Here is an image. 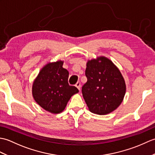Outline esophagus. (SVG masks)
<instances>
[{
	"instance_id": "34e87169",
	"label": "esophagus",
	"mask_w": 155,
	"mask_h": 155,
	"mask_svg": "<svg viewBox=\"0 0 155 155\" xmlns=\"http://www.w3.org/2000/svg\"><path fill=\"white\" fill-rule=\"evenodd\" d=\"M75 86L77 87V88H78V90H79V91L81 90V83H80V82H79V81H78V82H77V83H76V84H75Z\"/></svg>"
}]
</instances>
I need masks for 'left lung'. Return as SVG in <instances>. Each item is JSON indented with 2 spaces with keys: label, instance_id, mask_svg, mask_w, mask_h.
Masks as SVG:
<instances>
[{
  "label": "left lung",
  "instance_id": "obj_1",
  "mask_svg": "<svg viewBox=\"0 0 155 155\" xmlns=\"http://www.w3.org/2000/svg\"><path fill=\"white\" fill-rule=\"evenodd\" d=\"M85 75L87 82L82 87V93L91 113L104 115L119 107L126 93V84L110 59L102 56L88 61Z\"/></svg>",
  "mask_w": 155,
  "mask_h": 155
}]
</instances>
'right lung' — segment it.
I'll return each instance as SVG.
<instances>
[{
  "label": "right lung",
  "instance_id": "add662e5",
  "mask_svg": "<svg viewBox=\"0 0 155 155\" xmlns=\"http://www.w3.org/2000/svg\"><path fill=\"white\" fill-rule=\"evenodd\" d=\"M62 65V61L48 62L32 84L35 101L45 110L53 114L63 111L72 95L78 93L77 87L68 84V71Z\"/></svg>",
  "mask_w": 155,
  "mask_h": 155
}]
</instances>
